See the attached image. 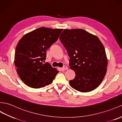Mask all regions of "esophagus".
Here are the masks:
<instances>
[{"label":"esophagus","mask_w":122,"mask_h":122,"mask_svg":"<svg viewBox=\"0 0 122 122\" xmlns=\"http://www.w3.org/2000/svg\"><path fill=\"white\" fill-rule=\"evenodd\" d=\"M68 68L66 66H64L63 67V69H64V70H67Z\"/></svg>","instance_id":"34e87169"}]
</instances>
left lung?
<instances>
[{"instance_id":"8db88e82","label":"left lung","mask_w":122,"mask_h":122,"mask_svg":"<svg viewBox=\"0 0 122 122\" xmlns=\"http://www.w3.org/2000/svg\"><path fill=\"white\" fill-rule=\"evenodd\" d=\"M59 39L70 57V68L76 74L74 79L69 81L71 86L83 92L97 88L105 76L108 64L100 39L80 29H65Z\"/></svg>"}]
</instances>
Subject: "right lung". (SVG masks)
<instances>
[{
  "mask_svg": "<svg viewBox=\"0 0 122 122\" xmlns=\"http://www.w3.org/2000/svg\"><path fill=\"white\" fill-rule=\"evenodd\" d=\"M63 29L39 27L21 38L16 47L14 63L17 72L25 84L40 88L52 83L58 71L46 59V50L58 40Z\"/></svg>",
  "mask_w": 122,
  "mask_h": 122,
  "instance_id": "1",
  "label": "right lung"
}]
</instances>
